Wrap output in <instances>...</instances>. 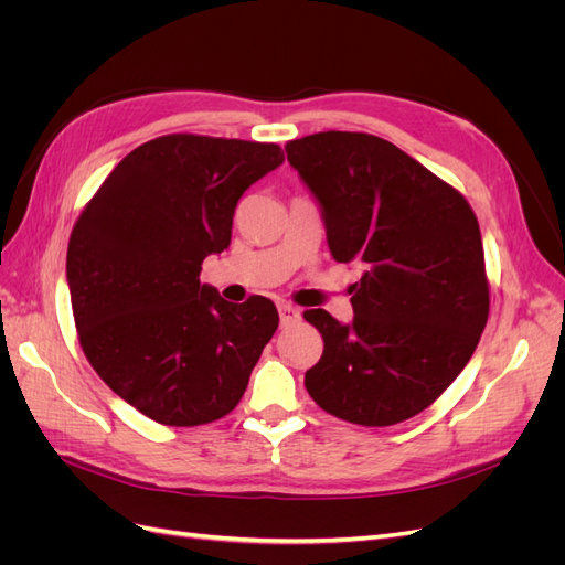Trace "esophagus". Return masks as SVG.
Wrapping results in <instances>:
<instances>
[{
	"instance_id": "obj_1",
	"label": "esophagus",
	"mask_w": 565,
	"mask_h": 565,
	"mask_svg": "<svg viewBox=\"0 0 565 565\" xmlns=\"http://www.w3.org/2000/svg\"><path fill=\"white\" fill-rule=\"evenodd\" d=\"M278 313H280V324H282V328H287V324H295V322L301 320V313L295 309L292 303H287V301L278 303Z\"/></svg>"
}]
</instances>
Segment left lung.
<instances>
[{"instance_id":"obj_1","label":"left lung","mask_w":565,"mask_h":565,"mask_svg":"<svg viewBox=\"0 0 565 565\" xmlns=\"http://www.w3.org/2000/svg\"><path fill=\"white\" fill-rule=\"evenodd\" d=\"M285 152L320 204L334 259L363 266L349 324L303 311L324 341L306 391L324 413L361 426L419 415L465 370L488 322L473 210L380 136L320 131Z\"/></svg>"}]
</instances>
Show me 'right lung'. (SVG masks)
Segmentation results:
<instances>
[{"mask_svg": "<svg viewBox=\"0 0 565 565\" xmlns=\"http://www.w3.org/2000/svg\"><path fill=\"white\" fill-rule=\"evenodd\" d=\"M282 160L276 143L167 134L131 150L79 214L65 264L79 344L146 417L198 426L241 403L276 303H231L200 270L231 245L237 200Z\"/></svg>", "mask_w": 565, "mask_h": 565, "instance_id": "1", "label": "right lung"}]
</instances>
